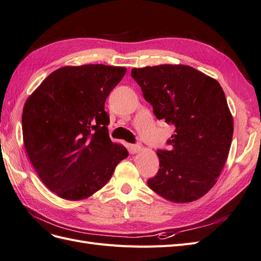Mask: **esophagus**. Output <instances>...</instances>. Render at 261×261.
Here are the masks:
<instances>
[{"instance_id":"esophagus-1","label":"esophagus","mask_w":261,"mask_h":261,"mask_svg":"<svg viewBox=\"0 0 261 261\" xmlns=\"http://www.w3.org/2000/svg\"><path fill=\"white\" fill-rule=\"evenodd\" d=\"M141 150H142V145H141V144H132V145H131V151H132V153H138V152H140Z\"/></svg>"}]
</instances>
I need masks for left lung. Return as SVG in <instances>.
Returning <instances> with one entry per match:
<instances>
[{
	"label": "left lung",
	"mask_w": 261,
	"mask_h": 261,
	"mask_svg": "<svg viewBox=\"0 0 261 261\" xmlns=\"http://www.w3.org/2000/svg\"><path fill=\"white\" fill-rule=\"evenodd\" d=\"M155 117L175 125L170 150H158L160 169L147 186L177 203L195 201L217 182L233 138V117L218 81L189 65L132 69Z\"/></svg>",
	"instance_id": "1"
}]
</instances>
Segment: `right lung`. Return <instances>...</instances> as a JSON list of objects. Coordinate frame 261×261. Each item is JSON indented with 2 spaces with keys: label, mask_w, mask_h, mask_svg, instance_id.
<instances>
[{
  "label": "right lung",
  "mask_w": 261,
  "mask_h": 261,
  "mask_svg": "<svg viewBox=\"0 0 261 261\" xmlns=\"http://www.w3.org/2000/svg\"><path fill=\"white\" fill-rule=\"evenodd\" d=\"M126 72L86 64L52 72L29 96L21 116L29 160L48 189L66 200L88 198L113 176L126 148L111 142L105 101Z\"/></svg>",
  "instance_id": "add662e5"
}]
</instances>
